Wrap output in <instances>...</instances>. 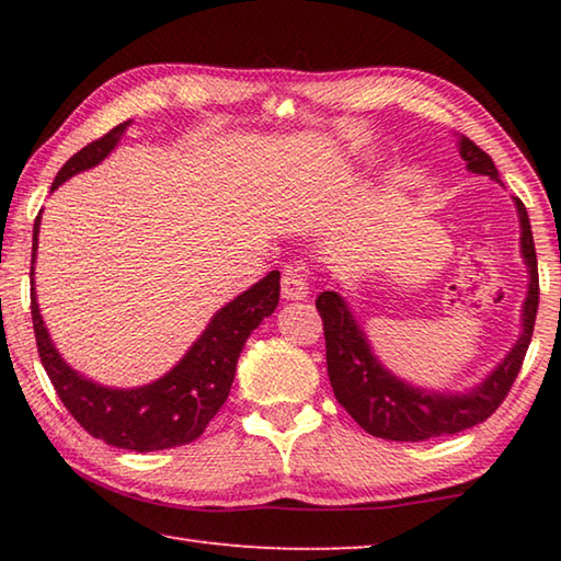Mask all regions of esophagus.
Segmentation results:
<instances>
[{
	"instance_id": "34e87169",
	"label": "esophagus",
	"mask_w": 561,
	"mask_h": 561,
	"mask_svg": "<svg viewBox=\"0 0 561 561\" xmlns=\"http://www.w3.org/2000/svg\"><path fill=\"white\" fill-rule=\"evenodd\" d=\"M309 284L304 279L301 270H284L282 274V297L287 301H299L307 299Z\"/></svg>"
}]
</instances>
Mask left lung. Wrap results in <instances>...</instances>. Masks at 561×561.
Segmentation results:
<instances>
[{"instance_id":"obj_1","label":"left lung","mask_w":561,"mask_h":561,"mask_svg":"<svg viewBox=\"0 0 561 561\" xmlns=\"http://www.w3.org/2000/svg\"><path fill=\"white\" fill-rule=\"evenodd\" d=\"M458 153L465 160L468 173L488 175L502 185L492 158L474 146L470 138H458ZM512 203L517 207L519 254L529 279L527 297L519 309L522 331L505 358H500V364L492 366L480 383L468 386L465 391H435V388L415 386L396 376L376 356L371 341L351 311L341 287L334 291H321L317 297V309L324 319L327 371L331 388H334L336 401L366 433L401 443L440 438V435L468 431L472 425L488 421L497 411V405L505 401L529 348L539 307L537 252L535 240H531V225L522 201L512 197Z\"/></svg>"}]
</instances>
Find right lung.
I'll use <instances>...</instances> for the list:
<instances>
[{
  "mask_svg": "<svg viewBox=\"0 0 561 561\" xmlns=\"http://www.w3.org/2000/svg\"><path fill=\"white\" fill-rule=\"evenodd\" d=\"M130 123L133 121L121 123L106 136L93 140L66 160L54 178L51 193L66 180L106 160L116 150ZM39 225L42 213L34 222L32 264L36 262V250H39ZM30 274L34 277V267ZM277 304L279 272L272 270L267 277H262L250 289L227 301L222 309H217L203 334L193 341V346L168 374L133 388L103 386L66 364L59 348L54 346L49 329L44 327L36 289H32V321L42 366L46 376L51 378L66 411L93 438L108 443L113 448L150 453L201 438L207 423L213 421L230 396L237 358L242 354L244 341L264 319L274 314Z\"/></svg>",
  "mask_w": 561,
  "mask_h": 561,
  "instance_id": "right-lung-1",
  "label": "right lung"
}]
</instances>
